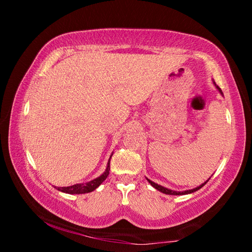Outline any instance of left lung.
I'll list each match as a JSON object with an SVG mask.
<instances>
[{
  "mask_svg": "<svg viewBox=\"0 0 252 252\" xmlns=\"http://www.w3.org/2000/svg\"><path fill=\"white\" fill-rule=\"evenodd\" d=\"M213 84L216 85V88L218 89V91L221 93V94L223 95V93H222V91H221V89L218 87V85H217L216 83H215V81H213ZM210 179V178H209ZM209 179L208 180L206 181V182H203L202 185H200L199 187H197V188H193V189H191V190H186V191H174V190H171V189H168V188H164V187H162V186H160V185H158V183H155L153 181H151L150 179H148L147 178V180L149 181V183H150V185L153 187V188H156L157 190H159L160 192H162V193H165V194H171V195H182V194H189V193H192V192H195V191H198L199 189H201V188L206 185V183L209 181Z\"/></svg>",
  "mask_w": 252,
  "mask_h": 252,
  "instance_id": "8db88e82",
  "label": "left lung"
}]
</instances>
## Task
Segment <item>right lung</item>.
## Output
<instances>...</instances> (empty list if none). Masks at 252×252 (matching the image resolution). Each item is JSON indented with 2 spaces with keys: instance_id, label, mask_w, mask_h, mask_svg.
Returning <instances> with one entry per match:
<instances>
[{
  "instance_id": "right-lung-1",
  "label": "right lung",
  "mask_w": 252,
  "mask_h": 252,
  "mask_svg": "<svg viewBox=\"0 0 252 252\" xmlns=\"http://www.w3.org/2000/svg\"><path fill=\"white\" fill-rule=\"evenodd\" d=\"M112 155L110 156V159L108 161V164H106L105 171L102 173L100 177H97L95 179H93V180L85 182V183H76V185L70 186V187H55V188H57L59 191H61V192L69 193V194H82V193L92 192L93 190H95L96 188L99 187L106 178H108L109 171H110V160H111V157H112Z\"/></svg>"
}]
</instances>
